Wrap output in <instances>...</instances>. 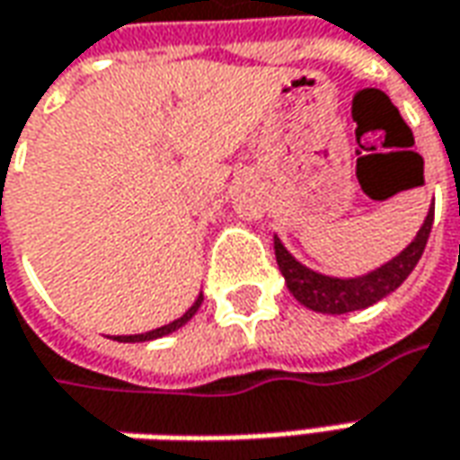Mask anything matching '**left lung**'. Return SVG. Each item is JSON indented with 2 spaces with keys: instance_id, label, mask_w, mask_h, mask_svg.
I'll list each match as a JSON object with an SVG mask.
<instances>
[{
  "instance_id": "1",
  "label": "left lung",
  "mask_w": 460,
  "mask_h": 460,
  "mask_svg": "<svg viewBox=\"0 0 460 460\" xmlns=\"http://www.w3.org/2000/svg\"><path fill=\"white\" fill-rule=\"evenodd\" d=\"M430 227H433V208L428 209L418 235L412 237L408 248H402L385 266L375 268L365 276H354V279H337V276H323V273L311 270L286 251L279 235H273V248H276V261L286 279V286L298 304L319 314H349V311L367 309L377 304L408 279L423 255Z\"/></svg>"
}]
</instances>
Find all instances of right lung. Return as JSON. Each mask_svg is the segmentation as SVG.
<instances>
[{
    "label": "right lung",
    "mask_w": 460,
    "mask_h": 460,
    "mask_svg": "<svg viewBox=\"0 0 460 460\" xmlns=\"http://www.w3.org/2000/svg\"><path fill=\"white\" fill-rule=\"evenodd\" d=\"M199 306H202V294L194 298V304L190 306V309L181 314L180 319H174V322L164 323V326H159V329H151V332H144V334H128V337H113V341H151V339H159V337H166V334H172V332H177V329H181L184 323L192 319L194 314L199 311Z\"/></svg>",
    "instance_id": "right-lung-1"
}]
</instances>
